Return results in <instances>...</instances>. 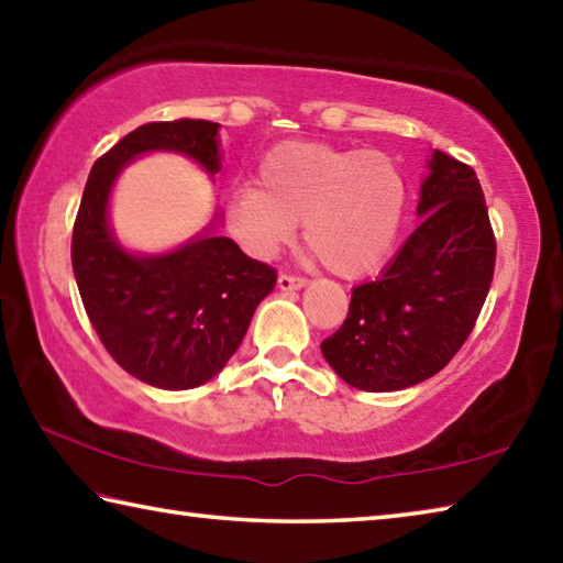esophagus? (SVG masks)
Instances as JSON below:
<instances>
[{"mask_svg": "<svg viewBox=\"0 0 563 563\" xmlns=\"http://www.w3.org/2000/svg\"><path fill=\"white\" fill-rule=\"evenodd\" d=\"M308 285V278H302V275H292V273H280L278 275V288L280 290H298Z\"/></svg>", "mask_w": 563, "mask_h": 563, "instance_id": "obj_1", "label": "esophagus"}]
</instances>
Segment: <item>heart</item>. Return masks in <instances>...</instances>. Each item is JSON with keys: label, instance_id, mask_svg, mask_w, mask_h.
Instances as JSON below:
<instances>
[{"label": "heart", "instance_id": "b5f03b06", "mask_svg": "<svg viewBox=\"0 0 563 563\" xmlns=\"http://www.w3.org/2000/svg\"><path fill=\"white\" fill-rule=\"evenodd\" d=\"M404 207L406 179L384 152L283 142L261 162L258 189L231 194L227 223L243 251L271 258L302 221L305 246L314 258L352 278L386 258Z\"/></svg>", "mask_w": 563, "mask_h": 563}]
</instances>
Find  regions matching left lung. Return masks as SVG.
I'll return each mask as SVG.
<instances>
[{
  "label": "left lung",
  "mask_w": 563,
  "mask_h": 563,
  "mask_svg": "<svg viewBox=\"0 0 563 563\" xmlns=\"http://www.w3.org/2000/svg\"><path fill=\"white\" fill-rule=\"evenodd\" d=\"M421 223L376 280L356 285L346 320L322 342L342 379L398 391L431 379L473 332L495 275V231L475 169L435 150Z\"/></svg>",
  "instance_id": "8db88e82"
}]
</instances>
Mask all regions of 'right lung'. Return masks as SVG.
Returning a JSON list of instances; mask_svg holds the SVG:
<instances>
[{
    "label": "right lung",
    "mask_w": 563,
    "mask_h": 563,
    "mask_svg": "<svg viewBox=\"0 0 563 563\" xmlns=\"http://www.w3.org/2000/svg\"><path fill=\"white\" fill-rule=\"evenodd\" d=\"M219 125L209 120L147 122L96 159L76 213L70 263L96 334L122 369L157 388L207 384L239 350L275 268L227 236H199L175 253L140 258L122 251L106 221L118 169L152 150L219 169Z\"/></svg>",
    "instance_id": "add662e5"
}]
</instances>
